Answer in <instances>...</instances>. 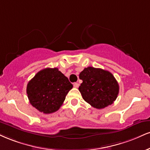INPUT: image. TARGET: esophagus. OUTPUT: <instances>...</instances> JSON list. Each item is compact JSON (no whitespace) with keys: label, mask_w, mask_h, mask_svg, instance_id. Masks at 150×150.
<instances>
[{"label":"esophagus","mask_w":150,"mask_h":150,"mask_svg":"<svg viewBox=\"0 0 150 150\" xmlns=\"http://www.w3.org/2000/svg\"><path fill=\"white\" fill-rule=\"evenodd\" d=\"M73 86L75 88H77L79 86V84L78 83H77V82H75V83H74L73 84Z\"/></svg>","instance_id":"obj_1"}]
</instances>
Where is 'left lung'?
I'll return each instance as SVG.
<instances>
[{"instance_id":"1","label":"left lung","mask_w":150,"mask_h":150,"mask_svg":"<svg viewBox=\"0 0 150 150\" xmlns=\"http://www.w3.org/2000/svg\"><path fill=\"white\" fill-rule=\"evenodd\" d=\"M79 87L83 99L97 109L112 104L119 93V84L111 73L101 68H85L80 73Z\"/></svg>"}]
</instances>
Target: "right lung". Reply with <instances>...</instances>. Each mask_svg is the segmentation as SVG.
I'll list each match as a JSON object with an SVG mask.
<instances>
[{
  "instance_id": "add662e5",
  "label": "right lung",
  "mask_w": 150,
  "mask_h": 150,
  "mask_svg": "<svg viewBox=\"0 0 150 150\" xmlns=\"http://www.w3.org/2000/svg\"><path fill=\"white\" fill-rule=\"evenodd\" d=\"M73 84L57 68H47L39 71L28 82L26 87L30 103L45 114L57 111L62 105Z\"/></svg>"
}]
</instances>
